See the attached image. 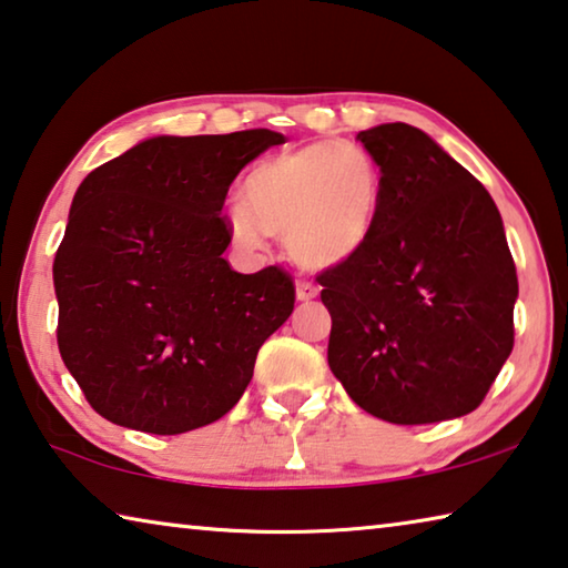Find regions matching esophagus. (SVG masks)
Listing matches in <instances>:
<instances>
[{"label":"esophagus","instance_id":"obj_1","mask_svg":"<svg viewBox=\"0 0 568 568\" xmlns=\"http://www.w3.org/2000/svg\"><path fill=\"white\" fill-rule=\"evenodd\" d=\"M318 295V285H313L311 281H305V277H298L295 281V298L298 301H313Z\"/></svg>","mask_w":568,"mask_h":568}]
</instances>
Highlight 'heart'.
Returning <instances> with one entry per match:
<instances>
[{
  "mask_svg": "<svg viewBox=\"0 0 568 568\" xmlns=\"http://www.w3.org/2000/svg\"><path fill=\"white\" fill-rule=\"evenodd\" d=\"M384 196L386 174L372 151L316 141L260 161L242 182V202L227 210V227L245 247H260L270 232L301 265L336 267L368 245Z\"/></svg>",
  "mask_w": 568,
  "mask_h": 568,
  "instance_id": "obj_1",
  "label": "heart"
}]
</instances>
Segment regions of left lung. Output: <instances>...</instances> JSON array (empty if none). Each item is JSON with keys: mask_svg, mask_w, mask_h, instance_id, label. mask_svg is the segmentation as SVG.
<instances>
[{"mask_svg": "<svg viewBox=\"0 0 568 568\" xmlns=\"http://www.w3.org/2000/svg\"><path fill=\"white\" fill-rule=\"evenodd\" d=\"M382 161L386 196L368 245L323 270L328 366L348 397L392 425L480 407L513 351L516 263L493 196L425 131L356 136Z\"/></svg>", "mask_w": 568, "mask_h": 568, "instance_id": "obj_1", "label": "left lung"}]
</instances>
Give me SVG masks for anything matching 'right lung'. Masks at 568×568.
I'll return each instance as SVG.
<instances>
[{
  "instance_id": "obj_1",
  "label": "right lung",
  "mask_w": 568,
  "mask_h": 568,
  "mask_svg": "<svg viewBox=\"0 0 568 568\" xmlns=\"http://www.w3.org/2000/svg\"><path fill=\"white\" fill-rule=\"evenodd\" d=\"M281 133L156 136L78 186L52 281L58 348L101 417L182 435L224 417L260 346L295 305L293 277L242 275L222 206L240 169Z\"/></svg>"
}]
</instances>
